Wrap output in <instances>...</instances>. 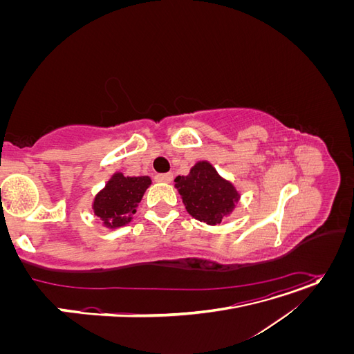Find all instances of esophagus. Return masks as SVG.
<instances>
[{
    "label": "esophagus",
    "mask_w": 354,
    "mask_h": 354,
    "mask_svg": "<svg viewBox=\"0 0 354 354\" xmlns=\"http://www.w3.org/2000/svg\"><path fill=\"white\" fill-rule=\"evenodd\" d=\"M156 181H160V183H171V181H173V174H171V173L158 174Z\"/></svg>",
    "instance_id": "1"
}]
</instances>
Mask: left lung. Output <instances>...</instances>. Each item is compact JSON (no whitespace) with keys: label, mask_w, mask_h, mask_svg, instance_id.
<instances>
[{"label":"left lung","mask_w":354,"mask_h":354,"mask_svg":"<svg viewBox=\"0 0 354 354\" xmlns=\"http://www.w3.org/2000/svg\"><path fill=\"white\" fill-rule=\"evenodd\" d=\"M174 187L192 217L216 226L229 217L241 199L230 180L218 174L208 160H199L187 176L176 177Z\"/></svg>","instance_id":"obj_1"}]
</instances>
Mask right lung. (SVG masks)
I'll return each mask as SVG.
<instances>
[{"instance_id":"obj_1","label":"right lung","mask_w":354,"mask_h":354,"mask_svg":"<svg viewBox=\"0 0 354 354\" xmlns=\"http://www.w3.org/2000/svg\"><path fill=\"white\" fill-rule=\"evenodd\" d=\"M151 185L152 178L149 176L130 177L122 173H115L94 196L91 205L93 214L108 229L113 230L127 226L133 220L138 203Z\"/></svg>"}]
</instances>
